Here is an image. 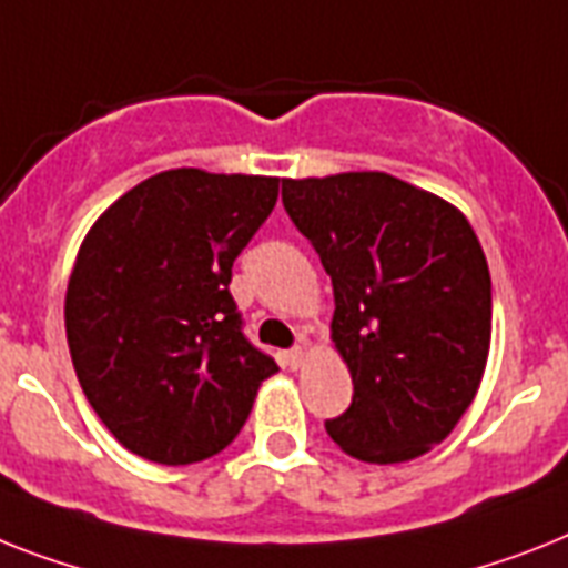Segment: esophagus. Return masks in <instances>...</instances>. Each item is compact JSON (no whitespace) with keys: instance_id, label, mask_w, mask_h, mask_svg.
<instances>
[{"instance_id":"obj_1","label":"esophagus","mask_w":568,"mask_h":568,"mask_svg":"<svg viewBox=\"0 0 568 568\" xmlns=\"http://www.w3.org/2000/svg\"><path fill=\"white\" fill-rule=\"evenodd\" d=\"M284 357H287L290 368H304V363H307V351H304L302 345H295V348L287 351Z\"/></svg>"}]
</instances>
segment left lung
Segmentation results:
<instances>
[{"label": "left lung", "instance_id": "8db88e82", "mask_svg": "<svg viewBox=\"0 0 568 568\" xmlns=\"http://www.w3.org/2000/svg\"><path fill=\"white\" fill-rule=\"evenodd\" d=\"M284 209L334 281L331 345L354 400L327 435L400 464L442 444L485 377L490 273L470 220L383 171L284 180Z\"/></svg>", "mask_w": 568, "mask_h": 568}]
</instances>
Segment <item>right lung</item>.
I'll use <instances>...</instances> for the list:
<instances>
[{
    "label": "right lung",
    "mask_w": 568,
    "mask_h": 568,
    "mask_svg": "<svg viewBox=\"0 0 568 568\" xmlns=\"http://www.w3.org/2000/svg\"><path fill=\"white\" fill-rule=\"evenodd\" d=\"M278 182L173 168L121 194L83 237L65 287L69 354L89 406L135 456H217L278 372L241 334L229 293Z\"/></svg>",
    "instance_id": "obj_1"
}]
</instances>
